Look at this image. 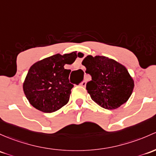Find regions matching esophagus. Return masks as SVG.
<instances>
[{
    "mask_svg": "<svg viewBox=\"0 0 156 156\" xmlns=\"http://www.w3.org/2000/svg\"><path fill=\"white\" fill-rule=\"evenodd\" d=\"M81 86H82V87L86 86V81H81Z\"/></svg>",
    "mask_w": 156,
    "mask_h": 156,
    "instance_id": "1",
    "label": "esophagus"
}]
</instances>
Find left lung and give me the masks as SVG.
<instances>
[{
	"instance_id": "left-lung-1",
	"label": "left lung",
	"mask_w": 156,
	"mask_h": 156,
	"mask_svg": "<svg viewBox=\"0 0 156 156\" xmlns=\"http://www.w3.org/2000/svg\"><path fill=\"white\" fill-rule=\"evenodd\" d=\"M86 73L92 77L86 85L91 99L108 110L120 107L129 100L134 87V79L124 65L105 56L88 55L82 61Z\"/></svg>"
}]
</instances>
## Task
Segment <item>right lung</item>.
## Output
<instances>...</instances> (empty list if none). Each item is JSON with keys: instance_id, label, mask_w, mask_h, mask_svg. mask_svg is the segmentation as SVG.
<instances>
[{"instance_id": "right-lung-1", "label": "right lung", "mask_w": 156, "mask_h": 156, "mask_svg": "<svg viewBox=\"0 0 156 156\" xmlns=\"http://www.w3.org/2000/svg\"><path fill=\"white\" fill-rule=\"evenodd\" d=\"M76 52L57 54L31 66L23 83V90L33 107L42 112L52 113L68 103L74 86L69 80L71 70L66 69L64 66L74 63Z\"/></svg>"}]
</instances>
